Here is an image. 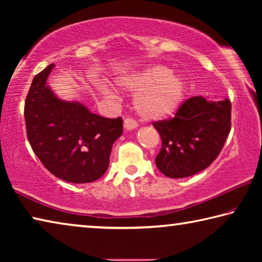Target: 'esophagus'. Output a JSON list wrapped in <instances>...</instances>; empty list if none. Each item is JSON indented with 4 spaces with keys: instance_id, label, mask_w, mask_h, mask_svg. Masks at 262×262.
Instances as JSON below:
<instances>
[{
    "instance_id": "obj_1",
    "label": "esophagus",
    "mask_w": 262,
    "mask_h": 262,
    "mask_svg": "<svg viewBox=\"0 0 262 262\" xmlns=\"http://www.w3.org/2000/svg\"><path fill=\"white\" fill-rule=\"evenodd\" d=\"M123 127H125V129L127 130H133L137 127V122L130 118H126L125 121H123Z\"/></svg>"
}]
</instances>
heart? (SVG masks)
Masks as SVG:
<instances>
[{
    "label": "heart",
    "instance_id": "b5f03b06",
    "mask_svg": "<svg viewBox=\"0 0 262 262\" xmlns=\"http://www.w3.org/2000/svg\"><path fill=\"white\" fill-rule=\"evenodd\" d=\"M121 88L136 91L134 108L144 120H163L173 115L183 105L186 83L179 75L162 64L148 66L117 78ZM99 91L107 98L115 92L107 84H99Z\"/></svg>",
    "mask_w": 262,
    "mask_h": 262
}]
</instances>
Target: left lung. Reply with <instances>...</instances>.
I'll return each instance as SVG.
<instances>
[{"label":"left lung","instance_id":"8db88e82","mask_svg":"<svg viewBox=\"0 0 262 262\" xmlns=\"http://www.w3.org/2000/svg\"><path fill=\"white\" fill-rule=\"evenodd\" d=\"M162 137L156 166L168 178H186L207 168L219 156L231 129V103L195 96L174 118L154 122Z\"/></svg>","mask_w":262,"mask_h":262}]
</instances>
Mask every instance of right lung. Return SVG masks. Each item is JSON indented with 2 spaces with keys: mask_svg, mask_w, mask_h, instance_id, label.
I'll return each instance as SVG.
<instances>
[{
  "mask_svg": "<svg viewBox=\"0 0 262 262\" xmlns=\"http://www.w3.org/2000/svg\"><path fill=\"white\" fill-rule=\"evenodd\" d=\"M53 69L50 64L35 75L26 97L29 142L52 174L68 183H92L107 170L122 119L100 117L79 101L59 98L46 83Z\"/></svg>",
  "mask_w": 262,
  "mask_h": 262,
  "instance_id": "obj_1",
  "label": "right lung"
}]
</instances>
